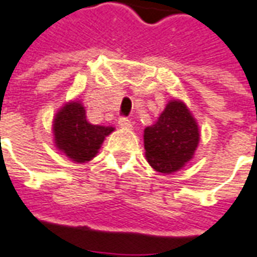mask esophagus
I'll return each mask as SVG.
<instances>
[{
	"label": "esophagus",
	"mask_w": 257,
	"mask_h": 257,
	"mask_svg": "<svg viewBox=\"0 0 257 257\" xmlns=\"http://www.w3.org/2000/svg\"><path fill=\"white\" fill-rule=\"evenodd\" d=\"M118 123H119V126H121V128H125V129L132 128V121L126 117L119 118V119H118Z\"/></svg>",
	"instance_id": "34e87169"
}]
</instances>
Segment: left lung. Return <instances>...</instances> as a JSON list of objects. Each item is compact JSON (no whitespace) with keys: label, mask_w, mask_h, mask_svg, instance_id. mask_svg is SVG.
I'll list each match as a JSON object with an SVG mask.
<instances>
[{"label":"left lung","mask_w":257,"mask_h":257,"mask_svg":"<svg viewBox=\"0 0 257 257\" xmlns=\"http://www.w3.org/2000/svg\"><path fill=\"white\" fill-rule=\"evenodd\" d=\"M199 142L198 125L182 101L168 103L153 126L145 129L147 161L156 171L172 173L193 158Z\"/></svg>","instance_id":"8db88e82"}]
</instances>
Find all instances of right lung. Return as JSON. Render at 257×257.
<instances>
[{
	"instance_id": "add662e5",
	"label": "right lung",
	"mask_w": 257,
	"mask_h": 257,
	"mask_svg": "<svg viewBox=\"0 0 257 257\" xmlns=\"http://www.w3.org/2000/svg\"><path fill=\"white\" fill-rule=\"evenodd\" d=\"M112 126L92 125L86 121L85 108L77 101L68 103L56 114L53 121L55 143L75 162L92 160Z\"/></svg>"
}]
</instances>
